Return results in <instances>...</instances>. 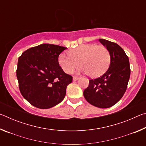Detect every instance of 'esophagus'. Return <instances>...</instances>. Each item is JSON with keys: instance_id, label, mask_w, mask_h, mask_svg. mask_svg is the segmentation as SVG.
Returning a JSON list of instances; mask_svg holds the SVG:
<instances>
[{"instance_id": "34e87169", "label": "esophagus", "mask_w": 146, "mask_h": 146, "mask_svg": "<svg viewBox=\"0 0 146 146\" xmlns=\"http://www.w3.org/2000/svg\"><path fill=\"white\" fill-rule=\"evenodd\" d=\"M78 78H79V77H78V76H73V80L74 81H75V80H77Z\"/></svg>"}]
</instances>
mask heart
Segmentation results:
<instances>
[{"label":"heart","instance_id":"obj_1","mask_svg":"<svg viewBox=\"0 0 146 146\" xmlns=\"http://www.w3.org/2000/svg\"><path fill=\"white\" fill-rule=\"evenodd\" d=\"M69 56L62 53L58 61L66 73H71L79 67L80 71L91 77H97L107 70L110 63V53L104 46L83 44L69 51Z\"/></svg>","mask_w":146,"mask_h":146}]
</instances>
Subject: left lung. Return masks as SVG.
<instances>
[{
    "label": "left lung",
    "mask_w": 146,
    "mask_h": 146,
    "mask_svg": "<svg viewBox=\"0 0 146 146\" xmlns=\"http://www.w3.org/2000/svg\"><path fill=\"white\" fill-rule=\"evenodd\" d=\"M99 41L110 53V67L100 77L90 80L84 96L91 105L108 108L117 104L126 91L131 72L129 61L125 51L117 44L102 38Z\"/></svg>",
    "instance_id": "obj_1"
}]
</instances>
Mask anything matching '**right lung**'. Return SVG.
Here are the masks:
<instances>
[{
  "instance_id": "obj_1",
  "label": "right lung",
  "mask_w": 146,
  "mask_h": 146,
  "mask_svg": "<svg viewBox=\"0 0 146 146\" xmlns=\"http://www.w3.org/2000/svg\"><path fill=\"white\" fill-rule=\"evenodd\" d=\"M66 49L42 44L27 49L19 56L16 72L19 90L35 107L51 108L65 97L66 88L73 77L62 70L58 58Z\"/></svg>"
}]
</instances>
